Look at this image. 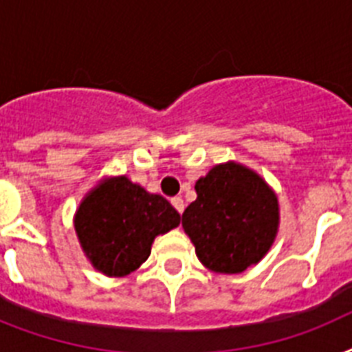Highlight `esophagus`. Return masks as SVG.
Masks as SVG:
<instances>
[{
  "instance_id": "34e87169",
  "label": "esophagus",
  "mask_w": 352,
  "mask_h": 352,
  "mask_svg": "<svg viewBox=\"0 0 352 352\" xmlns=\"http://www.w3.org/2000/svg\"><path fill=\"white\" fill-rule=\"evenodd\" d=\"M171 204H173V208H175L179 214L184 212V201H182V197H173L171 199Z\"/></svg>"
}]
</instances>
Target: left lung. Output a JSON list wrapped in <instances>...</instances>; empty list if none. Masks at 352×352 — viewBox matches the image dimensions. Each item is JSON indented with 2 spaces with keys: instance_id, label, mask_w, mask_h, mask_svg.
<instances>
[{
  "instance_id": "left-lung-1",
  "label": "left lung",
  "mask_w": 352,
  "mask_h": 352,
  "mask_svg": "<svg viewBox=\"0 0 352 352\" xmlns=\"http://www.w3.org/2000/svg\"><path fill=\"white\" fill-rule=\"evenodd\" d=\"M197 199L182 214V228L199 261L221 274L256 265L278 232V199L245 166L219 164L195 182Z\"/></svg>"
}]
</instances>
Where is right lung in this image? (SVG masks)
<instances>
[{"mask_svg":"<svg viewBox=\"0 0 352 352\" xmlns=\"http://www.w3.org/2000/svg\"><path fill=\"white\" fill-rule=\"evenodd\" d=\"M181 223L162 195L148 193L126 177L96 186L80 204L74 228L85 256L106 276H126L151 254V243Z\"/></svg>","mask_w":352,"mask_h":352,"instance_id":"right-lung-1","label":"right lung"}]
</instances>
